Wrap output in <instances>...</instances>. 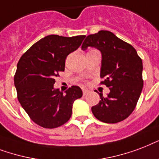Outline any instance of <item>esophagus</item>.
Returning <instances> with one entry per match:
<instances>
[{"instance_id": "esophagus-1", "label": "esophagus", "mask_w": 159, "mask_h": 159, "mask_svg": "<svg viewBox=\"0 0 159 159\" xmlns=\"http://www.w3.org/2000/svg\"><path fill=\"white\" fill-rule=\"evenodd\" d=\"M89 90H88V89H83V93H84V95H85L86 93H89Z\"/></svg>"}]
</instances>
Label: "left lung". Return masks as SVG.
<instances>
[{
  "mask_svg": "<svg viewBox=\"0 0 159 159\" xmlns=\"http://www.w3.org/2000/svg\"><path fill=\"white\" fill-rule=\"evenodd\" d=\"M95 47L101 51L100 84L109 88V94L103 96L91 108L97 119L107 124L123 121L134 110L142 92L143 62L132 45L108 30L88 35L82 50Z\"/></svg>",
  "mask_w": 159,
  "mask_h": 159,
  "instance_id": "1",
  "label": "left lung"
}]
</instances>
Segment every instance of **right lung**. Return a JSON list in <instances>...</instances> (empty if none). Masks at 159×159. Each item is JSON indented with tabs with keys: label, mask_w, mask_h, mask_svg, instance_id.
Wrapping results in <instances>:
<instances>
[{
	"label": "right lung",
	"mask_w": 159,
	"mask_h": 159,
	"mask_svg": "<svg viewBox=\"0 0 159 159\" xmlns=\"http://www.w3.org/2000/svg\"><path fill=\"white\" fill-rule=\"evenodd\" d=\"M85 35L45 36L23 54L14 76L17 98L34 123L55 129L70 119L74 101L82 90L73 85L66 93L54 89L55 77L65 70L66 57L76 50Z\"/></svg>",
	"instance_id": "1"
}]
</instances>
